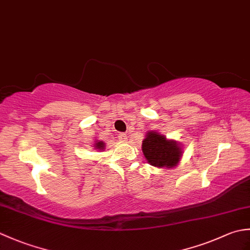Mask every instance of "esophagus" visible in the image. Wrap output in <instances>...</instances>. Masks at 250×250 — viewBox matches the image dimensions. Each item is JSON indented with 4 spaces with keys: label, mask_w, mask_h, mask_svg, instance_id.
<instances>
[{
    "label": "esophagus",
    "mask_w": 250,
    "mask_h": 250,
    "mask_svg": "<svg viewBox=\"0 0 250 250\" xmlns=\"http://www.w3.org/2000/svg\"><path fill=\"white\" fill-rule=\"evenodd\" d=\"M118 139L121 142H125V141H126V139H128V136H126L125 133H119L118 134Z\"/></svg>",
    "instance_id": "obj_1"
}]
</instances>
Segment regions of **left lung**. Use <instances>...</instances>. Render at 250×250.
Listing matches in <instances>:
<instances>
[{"instance_id": "obj_1", "label": "left lung", "mask_w": 250, "mask_h": 250, "mask_svg": "<svg viewBox=\"0 0 250 250\" xmlns=\"http://www.w3.org/2000/svg\"><path fill=\"white\" fill-rule=\"evenodd\" d=\"M142 150L147 162L157 167L171 168L176 167L183 156L179 143L167 140L156 131H150L146 134Z\"/></svg>"}]
</instances>
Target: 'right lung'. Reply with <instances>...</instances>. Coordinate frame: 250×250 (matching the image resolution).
Returning a JSON list of instances; mask_svg holds the SVG:
<instances>
[{
  "label": "right lung",
  "mask_w": 250,
  "mask_h": 250,
  "mask_svg": "<svg viewBox=\"0 0 250 250\" xmlns=\"http://www.w3.org/2000/svg\"><path fill=\"white\" fill-rule=\"evenodd\" d=\"M94 148L98 150H103L105 149V143H103L102 141H97L94 144Z\"/></svg>",
  "instance_id": "obj_1"
}]
</instances>
